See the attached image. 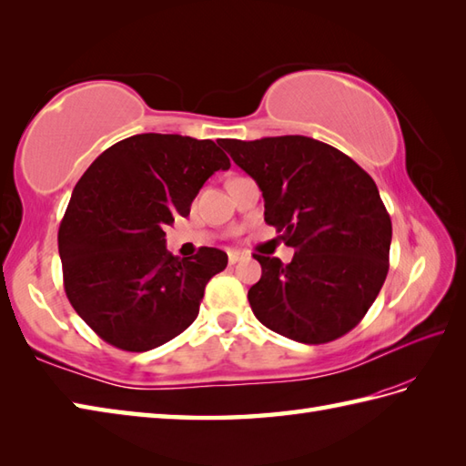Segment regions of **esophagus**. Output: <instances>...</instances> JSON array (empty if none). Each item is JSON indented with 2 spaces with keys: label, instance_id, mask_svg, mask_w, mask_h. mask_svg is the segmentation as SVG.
<instances>
[{
  "label": "esophagus",
  "instance_id": "1",
  "mask_svg": "<svg viewBox=\"0 0 466 466\" xmlns=\"http://www.w3.org/2000/svg\"><path fill=\"white\" fill-rule=\"evenodd\" d=\"M241 259H245V255H243V253H239V251H229V263H231V265L239 263Z\"/></svg>",
  "mask_w": 466,
  "mask_h": 466
}]
</instances>
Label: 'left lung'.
Listing matches in <instances>:
<instances>
[{
	"label": "left lung",
	"mask_w": 466,
	"mask_h": 466,
	"mask_svg": "<svg viewBox=\"0 0 466 466\" xmlns=\"http://www.w3.org/2000/svg\"><path fill=\"white\" fill-rule=\"evenodd\" d=\"M221 146L259 185L267 225L295 249L287 265L253 255L263 271L247 295L255 317L305 345L343 337L389 273L392 225L373 177L343 151L305 136Z\"/></svg>",
	"instance_id": "obj_1"
}]
</instances>
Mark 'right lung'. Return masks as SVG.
Segmentation results:
<instances>
[{"label":"right lung","instance_id":"1","mask_svg":"<svg viewBox=\"0 0 466 466\" xmlns=\"http://www.w3.org/2000/svg\"><path fill=\"white\" fill-rule=\"evenodd\" d=\"M229 167L211 139L141 133L81 175L59 225V257L71 307L106 343L143 353L198 319L227 253L201 247L179 259L165 247V227L187 217L203 183Z\"/></svg>","mask_w":466,"mask_h":466}]
</instances>
